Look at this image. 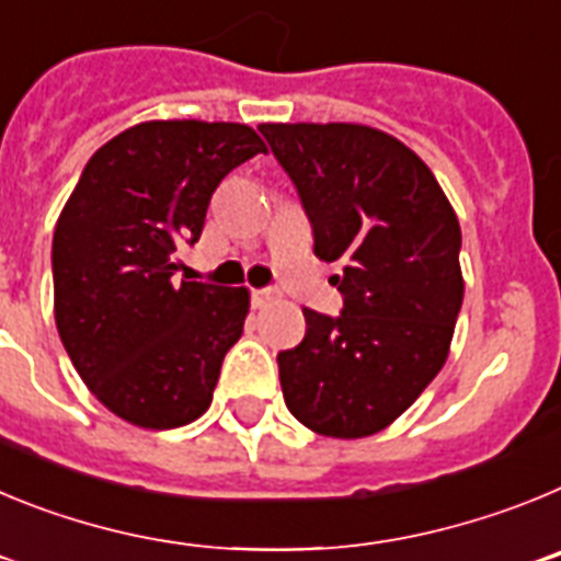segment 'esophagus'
<instances>
[{
	"label": "esophagus",
	"mask_w": 561,
	"mask_h": 561,
	"mask_svg": "<svg viewBox=\"0 0 561 561\" xmlns=\"http://www.w3.org/2000/svg\"><path fill=\"white\" fill-rule=\"evenodd\" d=\"M277 300H280V291H275V289H257L255 291L257 306H270V304H277Z\"/></svg>",
	"instance_id": "esophagus-1"
}]
</instances>
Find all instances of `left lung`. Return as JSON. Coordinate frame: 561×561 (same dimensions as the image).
Masks as SVG:
<instances>
[{
	"label": "left lung",
	"instance_id": "left-lung-1",
	"mask_svg": "<svg viewBox=\"0 0 561 561\" xmlns=\"http://www.w3.org/2000/svg\"><path fill=\"white\" fill-rule=\"evenodd\" d=\"M314 230L340 264L342 314L304 309L277 354L289 413L331 438L390 427L449 356L460 304V225L419 153L359 123H261Z\"/></svg>",
	"mask_w": 561,
	"mask_h": 561
}]
</instances>
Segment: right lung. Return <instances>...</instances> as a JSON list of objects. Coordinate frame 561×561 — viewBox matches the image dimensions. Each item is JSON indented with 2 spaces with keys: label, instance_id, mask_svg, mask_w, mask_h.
Segmentation results:
<instances>
[{
  "label": "right lung",
  "instance_id": "1",
  "mask_svg": "<svg viewBox=\"0 0 561 561\" xmlns=\"http://www.w3.org/2000/svg\"><path fill=\"white\" fill-rule=\"evenodd\" d=\"M255 153L266 146L244 123H137L92 153L58 216V334L95 399L134 427H182L210 408L250 291L173 280L176 247L199 241L213 191Z\"/></svg>",
  "mask_w": 561,
  "mask_h": 561
}]
</instances>
